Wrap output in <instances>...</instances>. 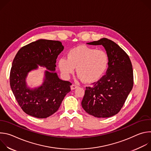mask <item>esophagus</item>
Wrapping results in <instances>:
<instances>
[{
	"label": "esophagus",
	"instance_id": "34e87169",
	"mask_svg": "<svg viewBox=\"0 0 151 151\" xmlns=\"http://www.w3.org/2000/svg\"><path fill=\"white\" fill-rule=\"evenodd\" d=\"M71 89L72 90H75V89H76V88H77L78 87V85H75V84H72V85H71Z\"/></svg>",
	"mask_w": 151,
	"mask_h": 151
}]
</instances>
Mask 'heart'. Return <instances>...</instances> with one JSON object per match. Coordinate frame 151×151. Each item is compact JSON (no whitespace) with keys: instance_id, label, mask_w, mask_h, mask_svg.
I'll list each match as a JSON object with an SVG mask.
<instances>
[{"instance_id":"heart-1","label":"heart","mask_w":151,"mask_h":151,"mask_svg":"<svg viewBox=\"0 0 151 151\" xmlns=\"http://www.w3.org/2000/svg\"><path fill=\"white\" fill-rule=\"evenodd\" d=\"M109 57L101 50L87 46H79L71 49L67 58L63 57L58 60V68L65 76L72 74L76 67V72L86 82L97 80L108 66Z\"/></svg>"}]
</instances>
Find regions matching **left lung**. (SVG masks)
Segmentation results:
<instances>
[{
    "label": "left lung",
    "mask_w": 151,
    "mask_h": 151,
    "mask_svg": "<svg viewBox=\"0 0 151 151\" xmlns=\"http://www.w3.org/2000/svg\"><path fill=\"white\" fill-rule=\"evenodd\" d=\"M103 45L109 57L106 75L86 87L81 104L88 114L109 118L117 114L133 87V70L127 54L112 40L102 38L87 43Z\"/></svg>",
    "instance_id": "left-lung-1"
}]
</instances>
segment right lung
<instances>
[{"instance_id":"add662e5","label":"right lung","mask_w":151,"mask_h":151,"mask_svg":"<svg viewBox=\"0 0 151 151\" xmlns=\"http://www.w3.org/2000/svg\"><path fill=\"white\" fill-rule=\"evenodd\" d=\"M58 40L39 39L21 48L17 53L10 72V85L19 106L30 116L46 118L56 112L72 83L60 79L54 72L56 59L63 50ZM45 67L43 83L31 89L26 85L28 73L38 65Z\"/></svg>"}]
</instances>
